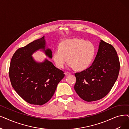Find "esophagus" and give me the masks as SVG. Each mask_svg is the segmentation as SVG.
I'll return each mask as SVG.
<instances>
[{"label": "esophagus", "mask_w": 129, "mask_h": 129, "mask_svg": "<svg viewBox=\"0 0 129 129\" xmlns=\"http://www.w3.org/2000/svg\"><path fill=\"white\" fill-rule=\"evenodd\" d=\"M65 74L66 76L69 75H70V74H71V73H70V72H65Z\"/></svg>", "instance_id": "esophagus-1"}]
</instances>
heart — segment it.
I'll return each instance as SVG.
<instances>
[{
  "label": "heart",
  "instance_id": "heart-1",
  "mask_svg": "<svg viewBox=\"0 0 129 129\" xmlns=\"http://www.w3.org/2000/svg\"><path fill=\"white\" fill-rule=\"evenodd\" d=\"M95 53V46L91 42L77 38L67 39L55 50L53 59L57 68L61 69L68 58L70 68L83 71L91 65Z\"/></svg>",
  "mask_w": 129,
  "mask_h": 129
}]
</instances>
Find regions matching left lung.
Segmentation results:
<instances>
[{
    "mask_svg": "<svg viewBox=\"0 0 129 129\" xmlns=\"http://www.w3.org/2000/svg\"><path fill=\"white\" fill-rule=\"evenodd\" d=\"M120 61L112 45L101 40L92 65L75 73L74 89L82 99L87 102L99 100L107 95L118 77Z\"/></svg>",
    "mask_w": 129,
    "mask_h": 129,
    "instance_id": "obj_1",
    "label": "left lung"
}]
</instances>
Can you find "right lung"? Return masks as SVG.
I'll return each mask as SVG.
<instances>
[{
	"instance_id": "right-lung-1",
	"label": "right lung",
	"mask_w": 129,
	"mask_h": 129,
	"mask_svg": "<svg viewBox=\"0 0 129 129\" xmlns=\"http://www.w3.org/2000/svg\"><path fill=\"white\" fill-rule=\"evenodd\" d=\"M44 36L18 48L11 59L9 76L12 85L19 95L27 103L42 105L54 95L57 85L64 77L63 71L51 61L45 60L37 63L31 57L39 49H43L49 58L51 49H45Z\"/></svg>"
}]
</instances>
